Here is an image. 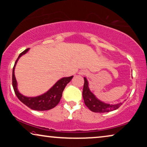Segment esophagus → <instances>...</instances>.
<instances>
[{
    "mask_svg": "<svg viewBox=\"0 0 147 147\" xmlns=\"http://www.w3.org/2000/svg\"><path fill=\"white\" fill-rule=\"evenodd\" d=\"M80 74V75H82V76H84V75H86V74H88V71H87V70L86 69H82L80 70V71H79V73H78Z\"/></svg>",
    "mask_w": 147,
    "mask_h": 147,
    "instance_id": "esophagus-1",
    "label": "esophagus"
}]
</instances>
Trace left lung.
<instances>
[{
  "label": "left lung",
  "instance_id": "8db88e82",
  "mask_svg": "<svg viewBox=\"0 0 147 147\" xmlns=\"http://www.w3.org/2000/svg\"><path fill=\"white\" fill-rule=\"evenodd\" d=\"M84 84L83 92H82V96L84 100V103L86 106L94 112H108L113 111L118 109L122 103L116 104H110L105 103V102L101 101L96 97V96L90 91L89 86H88V82L86 78L84 77Z\"/></svg>",
  "mask_w": 147,
  "mask_h": 147
}]
</instances>
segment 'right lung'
<instances>
[{"mask_svg": "<svg viewBox=\"0 0 147 147\" xmlns=\"http://www.w3.org/2000/svg\"><path fill=\"white\" fill-rule=\"evenodd\" d=\"M29 49H25V51L20 53L17 59L16 60L15 65H14L13 69V87L15 91V93L19 100L24 104L31 108V109L38 110V111H44V110H48L52 109L55 107L59 103L61 100L62 93L64 88L69 82L71 81L73 76L67 78H63L58 80L50 89L46 92L45 93L41 95L36 96V97H27V96H23L19 92L17 88V82L16 80L15 76V66L19 58L22 55H25L27 53Z\"/></svg>", "mask_w": 147, "mask_h": 147, "instance_id": "add662e5", "label": "right lung"}]
</instances>
